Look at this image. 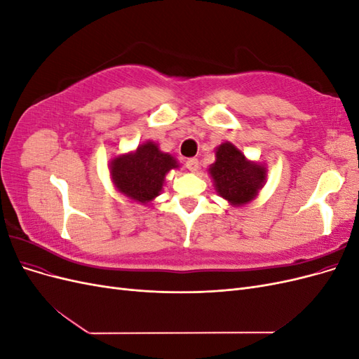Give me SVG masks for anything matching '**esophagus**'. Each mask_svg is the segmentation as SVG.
<instances>
[{
  "label": "esophagus",
  "mask_w": 359,
  "mask_h": 359,
  "mask_svg": "<svg viewBox=\"0 0 359 359\" xmlns=\"http://www.w3.org/2000/svg\"><path fill=\"white\" fill-rule=\"evenodd\" d=\"M186 168L191 172H196L199 169V160L198 158H187L186 160Z\"/></svg>",
  "instance_id": "34e87169"
}]
</instances>
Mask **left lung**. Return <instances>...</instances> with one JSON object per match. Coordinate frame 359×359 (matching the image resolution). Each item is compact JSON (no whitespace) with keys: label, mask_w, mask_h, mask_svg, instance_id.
<instances>
[{"label":"left lung","mask_w":359,"mask_h":359,"mask_svg":"<svg viewBox=\"0 0 359 359\" xmlns=\"http://www.w3.org/2000/svg\"><path fill=\"white\" fill-rule=\"evenodd\" d=\"M215 163L210 168L215 190L233 205L252 201L265 182V168L245 160L232 144H222L215 151Z\"/></svg>","instance_id":"1"}]
</instances>
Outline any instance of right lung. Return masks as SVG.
<instances>
[{
	"label": "right lung",
	"instance_id": "1",
	"mask_svg": "<svg viewBox=\"0 0 359 359\" xmlns=\"http://www.w3.org/2000/svg\"><path fill=\"white\" fill-rule=\"evenodd\" d=\"M175 168V158L161 153L154 142H147L133 154L116 157L111 163V175L127 198L145 203L158 196L166 173Z\"/></svg>",
	"mask_w": 359,
	"mask_h": 359
}]
</instances>
